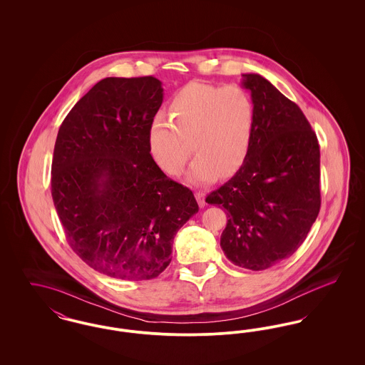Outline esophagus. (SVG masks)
Listing matches in <instances>:
<instances>
[{
    "instance_id": "obj_1",
    "label": "esophagus",
    "mask_w": 365,
    "mask_h": 365,
    "mask_svg": "<svg viewBox=\"0 0 365 365\" xmlns=\"http://www.w3.org/2000/svg\"><path fill=\"white\" fill-rule=\"evenodd\" d=\"M194 195H195V200H197L198 205H200L201 208H204V207H205V192H204V191H195Z\"/></svg>"
}]
</instances>
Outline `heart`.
I'll list each match as a JSON object with an SVG mask.
<instances>
[{"mask_svg":"<svg viewBox=\"0 0 365 365\" xmlns=\"http://www.w3.org/2000/svg\"><path fill=\"white\" fill-rule=\"evenodd\" d=\"M168 118L157 116L148 128L155 163L171 176L182 174L191 141L197 156L189 180L205 185L241 168L255 134L256 105L242 87L190 82L170 101Z\"/></svg>","mask_w":365,"mask_h":365,"instance_id":"heart-1","label":"heart"}]
</instances>
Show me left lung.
<instances>
[{"label":"left lung","instance_id":"1","mask_svg":"<svg viewBox=\"0 0 365 365\" xmlns=\"http://www.w3.org/2000/svg\"><path fill=\"white\" fill-rule=\"evenodd\" d=\"M242 76L256 105L250 149L205 201L226 209L220 246L227 259L262 271L290 257L319 215L320 148L298 105L259 73Z\"/></svg>","mask_w":365,"mask_h":365}]
</instances>
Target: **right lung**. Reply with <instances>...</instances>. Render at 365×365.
<instances>
[{"instance_id": "obj_1", "label": "right lung", "mask_w": 365, "mask_h": 365, "mask_svg": "<svg viewBox=\"0 0 365 365\" xmlns=\"http://www.w3.org/2000/svg\"><path fill=\"white\" fill-rule=\"evenodd\" d=\"M163 91L153 76L105 78L71 109L56 139L52 197L67 241L110 278H157L178 230L198 212L192 191L149 152Z\"/></svg>"}]
</instances>
